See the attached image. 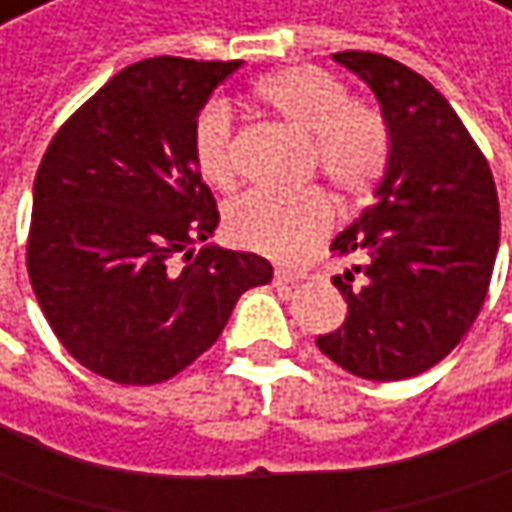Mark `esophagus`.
Returning a JSON list of instances; mask_svg holds the SVG:
<instances>
[{
  "label": "esophagus",
  "mask_w": 512,
  "mask_h": 512,
  "mask_svg": "<svg viewBox=\"0 0 512 512\" xmlns=\"http://www.w3.org/2000/svg\"><path fill=\"white\" fill-rule=\"evenodd\" d=\"M295 283H298V278L289 275V272H278V275H275V286H295Z\"/></svg>",
  "instance_id": "1"
}]
</instances>
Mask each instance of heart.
<instances>
[{"mask_svg":"<svg viewBox=\"0 0 512 512\" xmlns=\"http://www.w3.org/2000/svg\"><path fill=\"white\" fill-rule=\"evenodd\" d=\"M257 102L286 128L309 137L315 168L344 194L367 191L384 171L389 151L387 125L378 111L349 102L335 77L312 65H289L266 74L255 85ZM194 160L214 189H234L237 148L232 114L209 105L194 125ZM332 223V206L321 191L266 194L255 191L226 214L234 243L278 260H295L315 246Z\"/></svg>","mask_w":512,"mask_h":512,"instance_id":"obj_1","label":"heart"}]
</instances>
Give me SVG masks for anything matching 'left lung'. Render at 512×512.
<instances>
[{
    "label": "left lung",
    "instance_id": "left-lung-1",
    "mask_svg": "<svg viewBox=\"0 0 512 512\" xmlns=\"http://www.w3.org/2000/svg\"><path fill=\"white\" fill-rule=\"evenodd\" d=\"M332 59L375 94L389 151L372 206L332 240L361 263L332 278L346 318L315 344L358 378L404 381L476 321L499 255V194L453 105L421 74L367 51Z\"/></svg>",
    "mask_w": 512,
    "mask_h": 512
}]
</instances>
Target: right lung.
I'll list each match as a JSON object with an SVG mask.
<instances>
[{"instance_id":"obj_1","label":"right lung","mask_w":512,"mask_h":512,"mask_svg":"<svg viewBox=\"0 0 512 512\" xmlns=\"http://www.w3.org/2000/svg\"><path fill=\"white\" fill-rule=\"evenodd\" d=\"M240 65L134 62L39 163L31 286L59 344L114 384L174 378L220 338L237 298L272 280L266 257L209 243L220 214L194 160L197 117Z\"/></svg>"}]
</instances>
